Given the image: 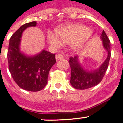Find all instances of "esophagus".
Listing matches in <instances>:
<instances>
[{"label": "esophagus", "instance_id": "esophagus-1", "mask_svg": "<svg viewBox=\"0 0 123 123\" xmlns=\"http://www.w3.org/2000/svg\"><path fill=\"white\" fill-rule=\"evenodd\" d=\"M62 58H63V55H62V54H60L59 53V54H56V55H55V59H56V61L61 60Z\"/></svg>", "mask_w": 123, "mask_h": 123}]
</instances>
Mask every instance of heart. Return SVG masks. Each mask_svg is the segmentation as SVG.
Listing matches in <instances>:
<instances>
[{
    "mask_svg": "<svg viewBox=\"0 0 123 123\" xmlns=\"http://www.w3.org/2000/svg\"><path fill=\"white\" fill-rule=\"evenodd\" d=\"M55 37L49 33L47 35L49 42L55 47L61 43H71L76 51L80 50L92 34L90 29L81 25H65L55 30Z\"/></svg>",
    "mask_w": 123,
    "mask_h": 123,
    "instance_id": "obj_1",
    "label": "heart"
}]
</instances>
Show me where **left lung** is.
Segmentation results:
<instances>
[{"label": "left lung", "mask_w": 123, "mask_h": 123, "mask_svg": "<svg viewBox=\"0 0 123 123\" xmlns=\"http://www.w3.org/2000/svg\"><path fill=\"white\" fill-rule=\"evenodd\" d=\"M100 38L103 47L107 52V57L98 68L92 71L85 69L78 61V57H71L69 64L71 71L70 83L78 90H85L97 85L102 81L108 68L111 58V43L106 33L103 30Z\"/></svg>", "instance_id": "1"}]
</instances>
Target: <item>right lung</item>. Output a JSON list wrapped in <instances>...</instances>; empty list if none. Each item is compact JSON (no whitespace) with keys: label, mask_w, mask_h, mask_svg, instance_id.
<instances>
[{"label":"right lung","mask_w":123,"mask_h":123,"mask_svg":"<svg viewBox=\"0 0 123 123\" xmlns=\"http://www.w3.org/2000/svg\"><path fill=\"white\" fill-rule=\"evenodd\" d=\"M36 25L37 21H32L20 27L10 38L7 52L9 70L13 80L20 88L31 92H38L45 86L50 69L56 62L54 54L45 50L33 56H27L20 51L23 32Z\"/></svg>","instance_id":"1"}]
</instances>
